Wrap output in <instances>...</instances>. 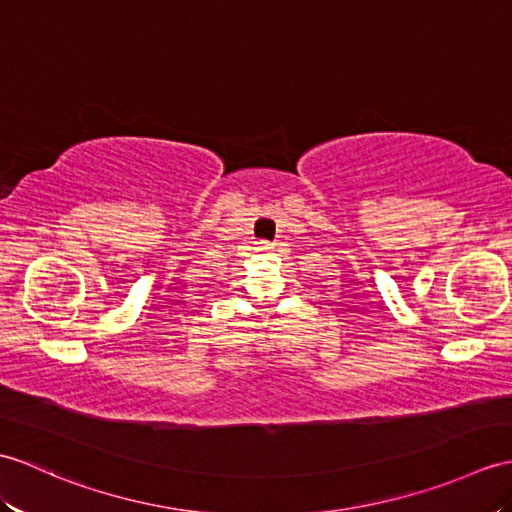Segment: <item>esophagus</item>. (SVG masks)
<instances>
[{
	"instance_id": "obj_1",
	"label": "esophagus",
	"mask_w": 512,
	"mask_h": 512,
	"mask_svg": "<svg viewBox=\"0 0 512 512\" xmlns=\"http://www.w3.org/2000/svg\"><path fill=\"white\" fill-rule=\"evenodd\" d=\"M272 248H275V246L268 244V242H259V244H257V251H261V253H270Z\"/></svg>"
}]
</instances>
